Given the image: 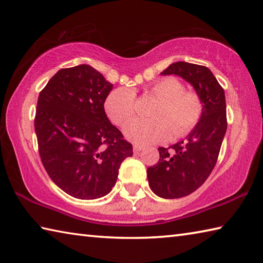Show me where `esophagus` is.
Listing matches in <instances>:
<instances>
[{
  "mask_svg": "<svg viewBox=\"0 0 263 263\" xmlns=\"http://www.w3.org/2000/svg\"><path fill=\"white\" fill-rule=\"evenodd\" d=\"M142 149V146H140V145H133V152L135 153H139L140 151Z\"/></svg>",
  "mask_w": 263,
  "mask_h": 263,
  "instance_id": "obj_1",
  "label": "esophagus"
}]
</instances>
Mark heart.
<instances>
[{"label": "heart", "instance_id": "obj_1", "mask_svg": "<svg viewBox=\"0 0 263 263\" xmlns=\"http://www.w3.org/2000/svg\"><path fill=\"white\" fill-rule=\"evenodd\" d=\"M149 92L160 100L152 117L155 119H132L124 126V135L136 144L180 138L188 135L197 125L203 115V102L197 92L185 90L183 83L174 78L154 82ZM136 92L131 88H118L110 92L104 109L111 122L122 125L136 114Z\"/></svg>", "mask_w": 263, "mask_h": 263}]
</instances>
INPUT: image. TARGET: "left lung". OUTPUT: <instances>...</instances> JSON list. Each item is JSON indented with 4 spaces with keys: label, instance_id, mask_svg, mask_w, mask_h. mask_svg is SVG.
<instances>
[{
    "label": "left lung",
    "instance_id": "left-lung-1",
    "mask_svg": "<svg viewBox=\"0 0 263 263\" xmlns=\"http://www.w3.org/2000/svg\"><path fill=\"white\" fill-rule=\"evenodd\" d=\"M162 75L188 81L203 102V115L184 140L159 147L157 164L147 168L148 184L162 198H180L198 189L215 168L228 127L224 89L205 66L177 61Z\"/></svg>",
    "mask_w": 263,
    "mask_h": 263
}]
</instances>
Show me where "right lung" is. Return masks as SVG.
<instances>
[{"instance_id":"obj_1","label":"right lung","mask_w":263,"mask_h":263,"mask_svg":"<svg viewBox=\"0 0 263 263\" xmlns=\"http://www.w3.org/2000/svg\"><path fill=\"white\" fill-rule=\"evenodd\" d=\"M112 84L89 65L62 68L39 94L34 130L51 180L79 199L109 194L132 145L110 123L104 102Z\"/></svg>"}]
</instances>
